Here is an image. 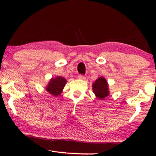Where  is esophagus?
I'll list each match as a JSON object with an SVG mask.
<instances>
[{"label": "esophagus", "instance_id": "1", "mask_svg": "<svg viewBox=\"0 0 156 156\" xmlns=\"http://www.w3.org/2000/svg\"><path fill=\"white\" fill-rule=\"evenodd\" d=\"M78 78L81 80H84L86 78V76H83V75H79V76H78Z\"/></svg>", "mask_w": 156, "mask_h": 156}]
</instances>
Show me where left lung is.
<instances>
[{"label": "left lung", "mask_w": 156, "mask_h": 156, "mask_svg": "<svg viewBox=\"0 0 156 156\" xmlns=\"http://www.w3.org/2000/svg\"><path fill=\"white\" fill-rule=\"evenodd\" d=\"M92 90L96 98L99 100H104L110 94L108 82L103 76L98 78L92 83Z\"/></svg>", "instance_id": "obj_1"}]
</instances>
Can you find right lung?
Wrapping results in <instances>:
<instances>
[{
  "label": "right lung",
  "instance_id": "obj_1",
  "mask_svg": "<svg viewBox=\"0 0 156 156\" xmlns=\"http://www.w3.org/2000/svg\"><path fill=\"white\" fill-rule=\"evenodd\" d=\"M67 83V80L62 76L52 78L45 87L46 91L53 97H58Z\"/></svg>",
  "mask_w": 156,
  "mask_h": 156
}]
</instances>
